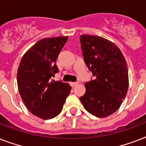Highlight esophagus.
Here are the masks:
<instances>
[{"label": "esophagus", "mask_w": 146, "mask_h": 146, "mask_svg": "<svg viewBox=\"0 0 146 146\" xmlns=\"http://www.w3.org/2000/svg\"><path fill=\"white\" fill-rule=\"evenodd\" d=\"M70 84H71V86H77V85L79 84V82H71Z\"/></svg>", "instance_id": "1"}]
</instances>
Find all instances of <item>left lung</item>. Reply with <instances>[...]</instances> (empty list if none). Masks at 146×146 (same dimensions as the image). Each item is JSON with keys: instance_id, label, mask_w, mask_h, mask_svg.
<instances>
[{"instance_id": "left-lung-1", "label": "left lung", "mask_w": 146, "mask_h": 146, "mask_svg": "<svg viewBox=\"0 0 146 146\" xmlns=\"http://www.w3.org/2000/svg\"><path fill=\"white\" fill-rule=\"evenodd\" d=\"M80 40L85 63L96 77L86 82V92L80 102L92 115L106 117L120 108L127 96V62L119 48L106 38L82 35Z\"/></svg>"}]
</instances>
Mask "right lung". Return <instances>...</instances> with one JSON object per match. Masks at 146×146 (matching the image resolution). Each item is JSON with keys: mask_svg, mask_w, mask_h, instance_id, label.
<instances>
[{"mask_svg": "<svg viewBox=\"0 0 146 146\" xmlns=\"http://www.w3.org/2000/svg\"><path fill=\"white\" fill-rule=\"evenodd\" d=\"M68 36L42 38L22 57L17 85L24 104L33 115L49 120L61 112L71 86L52 80L58 73L56 60Z\"/></svg>", "mask_w": 146, "mask_h": 146, "instance_id": "1", "label": "right lung"}]
</instances>
